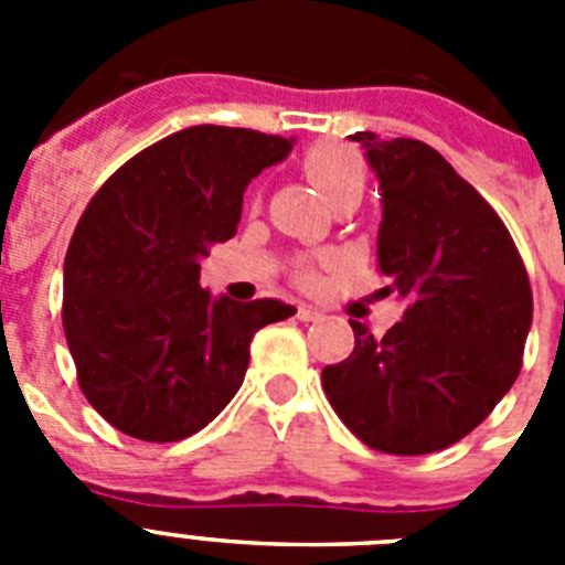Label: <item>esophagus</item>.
I'll return each mask as SVG.
<instances>
[{
	"label": "esophagus",
	"instance_id": "obj_1",
	"mask_svg": "<svg viewBox=\"0 0 565 565\" xmlns=\"http://www.w3.org/2000/svg\"><path fill=\"white\" fill-rule=\"evenodd\" d=\"M297 317L302 319V322H319V319H326V311H319V308L313 306H299Z\"/></svg>",
	"mask_w": 565,
	"mask_h": 565
}]
</instances>
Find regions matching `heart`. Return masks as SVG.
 I'll use <instances>...</instances> for the list:
<instances>
[{
    "label": "heart",
    "mask_w": 565,
    "mask_h": 565,
    "mask_svg": "<svg viewBox=\"0 0 565 565\" xmlns=\"http://www.w3.org/2000/svg\"><path fill=\"white\" fill-rule=\"evenodd\" d=\"M306 174L311 178L313 186L319 189V194L326 198L328 203L339 201L344 194L364 192V181H367V172H364V163L353 149L337 147V143H326V147H313L306 154ZM306 282H311L313 274H302Z\"/></svg>",
    "instance_id": "b5f03b06"
}]
</instances>
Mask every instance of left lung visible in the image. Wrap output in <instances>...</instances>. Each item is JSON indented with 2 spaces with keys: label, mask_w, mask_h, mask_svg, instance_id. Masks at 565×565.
I'll return each mask as SVG.
<instances>
[{
  "label": "left lung",
  "mask_w": 565,
  "mask_h": 565,
  "mask_svg": "<svg viewBox=\"0 0 565 565\" xmlns=\"http://www.w3.org/2000/svg\"><path fill=\"white\" fill-rule=\"evenodd\" d=\"M351 138L382 192L379 271L407 308L382 339L351 319L353 353L328 364L322 387L367 447L424 456L476 430L515 384L532 288L495 209L436 149Z\"/></svg>",
  "instance_id": "obj_1"
}]
</instances>
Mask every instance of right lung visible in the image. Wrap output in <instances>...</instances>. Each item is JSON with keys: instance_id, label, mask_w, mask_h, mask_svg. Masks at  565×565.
Listing matches in <instances>:
<instances>
[{"instance_id": "1", "label": "right lung", "mask_w": 565, "mask_h": 565, "mask_svg": "<svg viewBox=\"0 0 565 565\" xmlns=\"http://www.w3.org/2000/svg\"><path fill=\"white\" fill-rule=\"evenodd\" d=\"M294 138L189 127L129 158L84 209L64 257L62 322L87 402L141 441L203 430L239 391L248 344L297 313L201 288V259L234 237L243 192Z\"/></svg>"}]
</instances>
